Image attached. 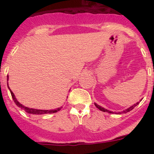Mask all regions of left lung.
<instances>
[{"instance_id":"1","label":"left lung","mask_w":154,"mask_h":154,"mask_svg":"<svg viewBox=\"0 0 154 154\" xmlns=\"http://www.w3.org/2000/svg\"><path fill=\"white\" fill-rule=\"evenodd\" d=\"M138 104H139V103H137V104H134V105H133V106H130V108H128L127 109L124 110L123 112H119V113H123V112H124V113H126V112H130V111H131V110L133 109L134 108V107L137 106V105H138ZM95 106H96L97 107V108L99 109V110H101V111H103V112H109V113H112V112H111V111H109V110H107V109H106L103 108V107H101V106H99V105H97V104H96V103H95ZM115 113H116V112H115Z\"/></svg>"}]
</instances>
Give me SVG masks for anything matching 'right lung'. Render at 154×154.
<instances>
[{
	"mask_svg": "<svg viewBox=\"0 0 154 154\" xmlns=\"http://www.w3.org/2000/svg\"><path fill=\"white\" fill-rule=\"evenodd\" d=\"M11 96L12 98H13L14 99V102L15 103V104L17 105V106L19 107H21V108L23 109H24L25 111H26L28 113H31V114H47V113H54V112H57L58 111H59V110L61 109V107L60 108H58L56 109H51V110H41V109H30V108H28V107L26 106H22L21 104H20V103H18V102L17 101V99H16L15 96H14V93L12 92L11 90Z\"/></svg>",
	"mask_w": 154,
	"mask_h": 154,
	"instance_id": "1",
	"label": "right lung"
}]
</instances>
